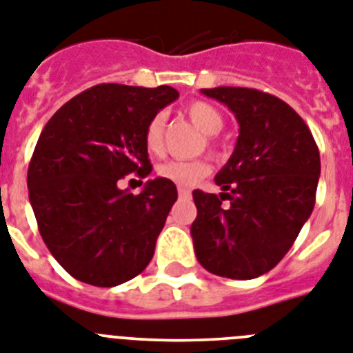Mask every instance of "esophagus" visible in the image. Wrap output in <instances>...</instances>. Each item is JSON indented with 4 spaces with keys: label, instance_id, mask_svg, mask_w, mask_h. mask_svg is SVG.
Returning <instances> with one entry per match:
<instances>
[{
    "label": "esophagus",
    "instance_id": "obj_1",
    "mask_svg": "<svg viewBox=\"0 0 353 353\" xmlns=\"http://www.w3.org/2000/svg\"><path fill=\"white\" fill-rule=\"evenodd\" d=\"M179 196L180 198H189V196H191V191H189L188 188H182V185H180V188H179Z\"/></svg>",
    "mask_w": 353,
    "mask_h": 353
}]
</instances>
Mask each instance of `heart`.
<instances>
[{"label":"heart","instance_id":"b5f03b06","mask_svg":"<svg viewBox=\"0 0 353 353\" xmlns=\"http://www.w3.org/2000/svg\"><path fill=\"white\" fill-rule=\"evenodd\" d=\"M185 115L198 130L209 137L211 144L212 135L220 133V130L223 128V115L205 101L189 103L185 106ZM144 144L151 155H160L164 151V117L162 115H155L148 122L144 130ZM209 171H211V165L205 159L170 160L157 168L160 179L170 180L179 185H193L198 180H202L205 174H209Z\"/></svg>","mask_w":353,"mask_h":353}]
</instances>
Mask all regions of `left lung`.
Here are the masks:
<instances>
[{"label": "left lung", "mask_w": 353, "mask_h": 353, "mask_svg": "<svg viewBox=\"0 0 353 353\" xmlns=\"http://www.w3.org/2000/svg\"><path fill=\"white\" fill-rule=\"evenodd\" d=\"M202 93L234 113L240 135L214 179L223 193L193 191L194 254L212 274L258 278L283 260L312 214L319 150L305 121L270 93L236 86Z\"/></svg>", "instance_id": "8db88e82"}]
</instances>
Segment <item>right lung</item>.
I'll use <instances>...</instances> for the list:
<instances>
[{"instance_id":"1","label":"right lung","mask_w":353,"mask_h":353,"mask_svg":"<svg viewBox=\"0 0 353 353\" xmlns=\"http://www.w3.org/2000/svg\"><path fill=\"white\" fill-rule=\"evenodd\" d=\"M176 97L171 86L97 84L63 104L41 131L28 198L43 241L79 281L115 287L153 258L176 185L148 180L133 194L117 183L130 173H151L144 130Z\"/></svg>"}]
</instances>
